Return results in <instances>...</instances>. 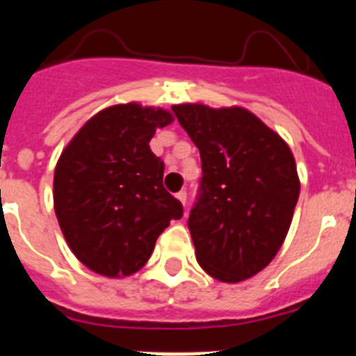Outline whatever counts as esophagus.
<instances>
[{
  "mask_svg": "<svg viewBox=\"0 0 356 356\" xmlns=\"http://www.w3.org/2000/svg\"><path fill=\"white\" fill-rule=\"evenodd\" d=\"M176 197L181 201L185 205V201H187V191H180V193H176Z\"/></svg>",
  "mask_w": 356,
  "mask_h": 356,
  "instance_id": "obj_1",
  "label": "esophagus"
}]
</instances>
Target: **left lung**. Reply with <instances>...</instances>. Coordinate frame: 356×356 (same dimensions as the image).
<instances>
[{
    "instance_id": "1",
    "label": "left lung",
    "mask_w": 356,
    "mask_h": 356,
    "mask_svg": "<svg viewBox=\"0 0 356 356\" xmlns=\"http://www.w3.org/2000/svg\"><path fill=\"white\" fill-rule=\"evenodd\" d=\"M201 156L197 197L187 219L196 259L212 278L237 284L275 259L300 197L287 144L244 108L175 105Z\"/></svg>"
}]
</instances>
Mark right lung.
Here are the masks:
<instances>
[{"label": "right lung", "mask_w": 356, "mask_h": 356, "mask_svg": "<svg viewBox=\"0 0 356 356\" xmlns=\"http://www.w3.org/2000/svg\"><path fill=\"white\" fill-rule=\"evenodd\" d=\"M172 115L137 103L102 110L62 151L53 181L58 225L76 259L110 278L134 275L184 207L163 188L149 147Z\"/></svg>", "instance_id": "right-lung-1"}]
</instances>
